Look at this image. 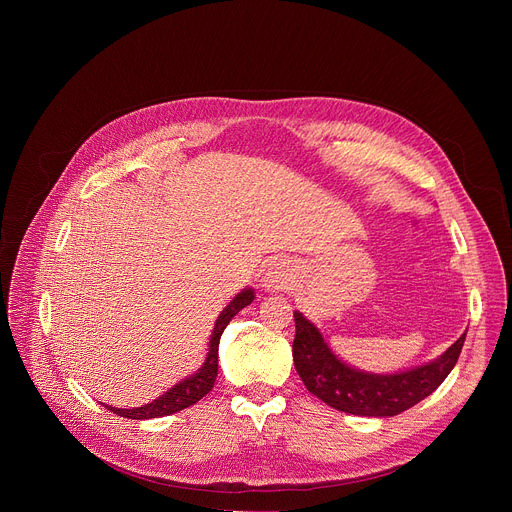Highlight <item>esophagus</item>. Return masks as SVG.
I'll use <instances>...</instances> for the list:
<instances>
[{
  "instance_id": "obj_1",
  "label": "esophagus",
  "mask_w": 512,
  "mask_h": 512,
  "mask_svg": "<svg viewBox=\"0 0 512 512\" xmlns=\"http://www.w3.org/2000/svg\"><path fill=\"white\" fill-rule=\"evenodd\" d=\"M263 281L267 289H281L289 281V269L285 267V263H271L265 271Z\"/></svg>"
}]
</instances>
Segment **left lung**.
Instances as JSON below:
<instances>
[{"label":"left lung","instance_id":"8db88e82","mask_svg":"<svg viewBox=\"0 0 512 512\" xmlns=\"http://www.w3.org/2000/svg\"><path fill=\"white\" fill-rule=\"evenodd\" d=\"M294 320V364L306 389L326 405L362 417H393L423 401L452 373L466 340L464 332L442 356L421 367L377 375L340 360L304 314L294 312Z\"/></svg>","mask_w":512,"mask_h":512}]
</instances>
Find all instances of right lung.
<instances>
[{"label":"right lung","mask_w":512,"mask_h":512,"mask_svg":"<svg viewBox=\"0 0 512 512\" xmlns=\"http://www.w3.org/2000/svg\"><path fill=\"white\" fill-rule=\"evenodd\" d=\"M255 300V291L251 287L243 289L241 294H237L233 298V302L221 312V316L216 318L214 330L210 334V342H208V352L206 358L202 362V367L186 377L184 381L176 383L170 391H166L162 397L154 399L152 403L143 405V407H133V409H117L111 405H105L109 411H113L115 415L127 417V419H152V417H164V415H172L176 411H182L194 403H198L214 385L216 381V371H218V342H221L223 330L227 328V324L251 302Z\"/></svg>","instance_id":"add662e5"}]
</instances>
